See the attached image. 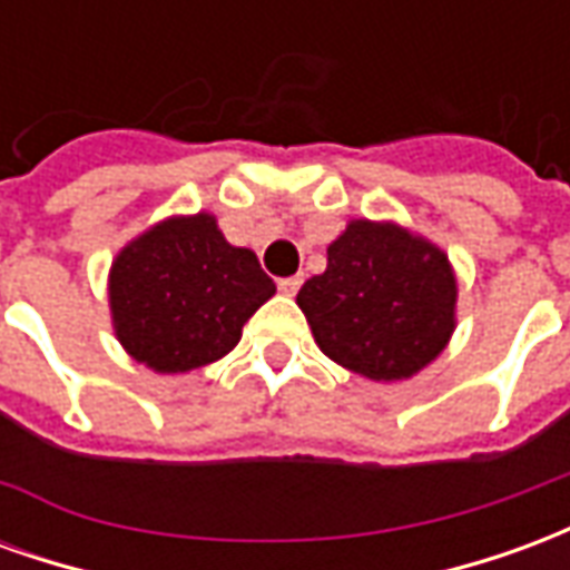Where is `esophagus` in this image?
<instances>
[{"label": "esophagus", "instance_id": "34e87169", "mask_svg": "<svg viewBox=\"0 0 570 570\" xmlns=\"http://www.w3.org/2000/svg\"><path fill=\"white\" fill-rule=\"evenodd\" d=\"M298 286H302V277H298V274H293V277H281V281H277V289L286 293V296H296Z\"/></svg>", "mask_w": 570, "mask_h": 570}]
</instances>
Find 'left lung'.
Segmentation results:
<instances>
[{"mask_svg":"<svg viewBox=\"0 0 570 570\" xmlns=\"http://www.w3.org/2000/svg\"><path fill=\"white\" fill-rule=\"evenodd\" d=\"M454 296L442 249L396 225L357 219L330 244L326 272L305 281L296 302L326 357L375 382H396L445 347Z\"/></svg>","mask_w":570,"mask_h":570,"instance_id":"8db88e82","label":"left lung"}]
</instances>
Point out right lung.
<instances>
[{"mask_svg":"<svg viewBox=\"0 0 570 570\" xmlns=\"http://www.w3.org/2000/svg\"><path fill=\"white\" fill-rule=\"evenodd\" d=\"M272 296L256 253L232 247L207 213L155 225L118 253L109 274L118 342L155 372L225 357Z\"/></svg>","mask_w":570,"mask_h":570,"instance_id":"1","label":"right lung"}]
</instances>
